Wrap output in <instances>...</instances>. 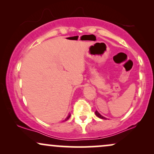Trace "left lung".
Here are the masks:
<instances>
[{
	"label": "left lung",
	"instance_id": "left-lung-1",
	"mask_svg": "<svg viewBox=\"0 0 154 154\" xmlns=\"http://www.w3.org/2000/svg\"><path fill=\"white\" fill-rule=\"evenodd\" d=\"M95 115H96L97 116H98V117L100 118V119H106L105 117H104V116H102V115H100V114H99V112H98V111H95Z\"/></svg>",
	"mask_w": 154,
	"mask_h": 154
}]
</instances>
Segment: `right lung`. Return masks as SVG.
<instances>
[{
    "mask_svg": "<svg viewBox=\"0 0 154 154\" xmlns=\"http://www.w3.org/2000/svg\"><path fill=\"white\" fill-rule=\"evenodd\" d=\"M70 116H71V114H69V115H68V116H67V117L66 118V119H65V121H66V120H68L69 119Z\"/></svg>",
    "mask_w": 154,
    "mask_h": 154,
    "instance_id": "1",
    "label": "right lung"
}]
</instances>
